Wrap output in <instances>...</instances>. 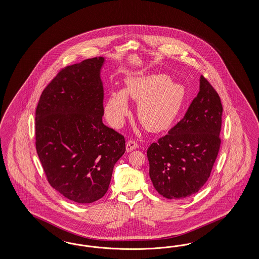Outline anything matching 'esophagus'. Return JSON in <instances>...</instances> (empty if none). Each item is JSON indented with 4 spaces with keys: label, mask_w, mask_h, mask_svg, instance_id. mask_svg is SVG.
<instances>
[{
    "label": "esophagus",
    "mask_w": 259,
    "mask_h": 259,
    "mask_svg": "<svg viewBox=\"0 0 259 259\" xmlns=\"http://www.w3.org/2000/svg\"><path fill=\"white\" fill-rule=\"evenodd\" d=\"M138 146H139V145H138V143H137L136 141H133V140H130V141L126 143V151H127V152L133 151V150L136 149V148H138Z\"/></svg>",
    "instance_id": "obj_1"
}]
</instances>
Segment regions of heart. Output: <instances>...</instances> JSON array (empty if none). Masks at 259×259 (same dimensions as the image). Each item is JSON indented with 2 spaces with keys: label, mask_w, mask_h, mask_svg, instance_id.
<instances>
[{
  "label": "heart",
  "mask_w": 259,
  "mask_h": 259,
  "mask_svg": "<svg viewBox=\"0 0 259 259\" xmlns=\"http://www.w3.org/2000/svg\"><path fill=\"white\" fill-rule=\"evenodd\" d=\"M185 88L171 81L167 75L128 78L123 90L110 92L104 113L110 124L121 126L130 114L127 97L139 102L137 114L142 126L152 132L169 128L178 117L185 100Z\"/></svg>",
  "instance_id": "b5f03b06"
}]
</instances>
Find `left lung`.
Masks as SVG:
<instances>
[{"mask_svg":"<svg viewBox=\"0 0 259 259\" xmlns=\"http://www.w3.org/2000/svg\"><path fill=\"white\" fill-rule=\"evenodd\" d=\"M222 112L218 92L201 76L183 118L147 150L150 178L159 195L184 198L208 181L220 151Z\"/></svg>","mask_w":259,"mask_h":259,"instance_id":"8db88e82","label":"left lung"}]
</instances>
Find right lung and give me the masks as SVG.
Wrapping results in <instances>:
<instances>
[{"instance_id":"right-lung-1","label":"right lung","mask_w":259,"mask_h":259,"mask_svg":"<svg viewBox=\"0 0 259 259\" xmlns=\"http://www.w3.org/2000/svg\"><path fill=\"white\" fill-rule=\"evenodd\" d=\"M102 57L66 66L45 88L36 109V150L49 184L77 203L109 187L125 139L103 124Z\"/></svg>"}]
</instances>
